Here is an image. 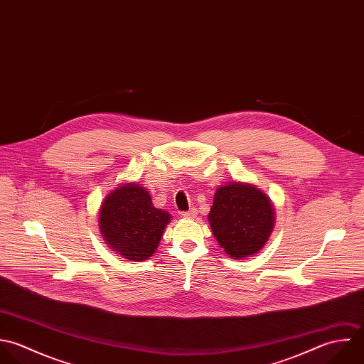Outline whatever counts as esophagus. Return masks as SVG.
<instances>
[{"label":"esophagus","instance_id":"esophagus-1","mask_svg":"<svg viewBox=\"0 0 364 364\" xmlns=\"http://www.w3.org/2000/svg\"><path fill=\"white\" fill-rule=\"evenodd\" d=\"M182 216H183V218H186V219H195V218L198 216V210H196V208H192L191 210L183 212V213H182Z\"/></svg>","mask_w":364,"mask_h":364}]
</instances>
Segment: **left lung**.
<instances>
[{"label":"left lung","instance_id":"8db88e82","mask_svg":"<svg viewBox=\"0 0 364 364\" xmlns=\"http://www.w3.org/2000/svg\"><path fill=\"white\" fill-rule=\"evenodd\" d=\"M209 222L222 248L236 258L255 254L274 228L269 199L257 188L230 183L216 191Z\"/></svg>","mask_w":364,"mask_h":364}]
</instances>
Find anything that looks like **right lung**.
I'll list each match as a JSON object with an SVG mask.
<instances>
[{"mask_svg": "<svg viewBox=\"0 0 364 364\" xmlns=\"http://www.w3.org/2000/svg\"><path fill=\"white\" fill-rule=\"evenodd\" d=\"M171 216L155 209L148 192L136 185L113 191L100 209V232L107 244L124 258L142 261L158 248Z\"/></svg>", "mask_w": 364, "mask_h": 364, "instance_id": "obj_1", "label": "right lung"}]
</instances>
